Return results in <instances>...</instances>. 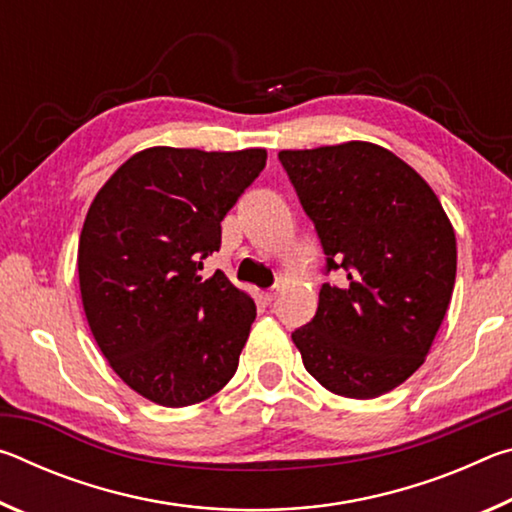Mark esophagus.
Instances as JSON below:
<instances>
[{
    "label": "esophagus",
    "instance_id": "34e87169",
    "mask_svg": "<svg viewBox=\"0 0 512 512\" xmlns=\"http://www.w3.org/2000/svg\"><path fill=\"white\" fill-rule=\"evenodd\" d=\"M262 298H264V302H273V300L277 298V289H271V291H264V293H262Z\"/></svg>",
    "mask_w": 512,
    "mask_h": 512
}]
</instances>
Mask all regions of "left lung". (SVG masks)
I'll list each match as a JSON object with an SVG mask.
<instances>
[{
  "instance_id": "obj_1",
  "label": "left lung",
  "mask_w": 512,
  "mask_h": 512,
  "mask_svg": "<svg viewBox=\"0 0 512 512\" xmlns=\"http://www.w3.org/2000/svg\"><path fill=\"white\" fill-rule=\"evenodd\" d=\"M316 225L325 271L311 323L291 334L327 391L372 400L418 370L447 314L456 235L433 189L384 146L345 142L277 155Z\"/></svg>"
}]
</instances>
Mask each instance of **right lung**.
<instances>
[{
  "label": "right lung",
  "mask_w": 512,
  "mask_h": 512,
  "mask_svg": "<svg viewBox=\"0 0 512 512\" xmlns=\"http://www.w3.org/2000/svg\"><path fill=\"white\" fill-rule=\"evenodd\" d=\"M264 167V149L153 146L94 196L79 241L85 318L110 368L146 400L203 402L237 372L255 302L221 271H201Z\"/></svg>",
  "instance_id": "1"
}]
</instances>
